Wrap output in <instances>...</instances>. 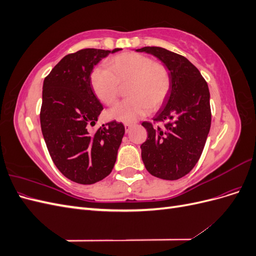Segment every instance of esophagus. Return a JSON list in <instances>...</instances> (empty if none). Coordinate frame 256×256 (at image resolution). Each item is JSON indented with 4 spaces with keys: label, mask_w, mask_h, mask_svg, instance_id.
<instances>
[{
    "label": "esophagus",
    "mask_w": 256,
    "mask_h": 256,
    "mask_svg": "<svg viewBox=\"0 0 256 256\" xmlns=\"http://www.w3.org/2000/svg\"><path fill=\"white\" fill-rule=\"evenodd\" d=\"M131 127H132V124H129V122H126V124H125V130H126V132H129V130L131 129Z\"/></svg>",
    "instance_id": "obj_1"
}]
</instances>
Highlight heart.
Instances as JSON below:
<instances>
[{
	"label": "heart",
	"instance_id": "obj_1",
	"mask_svg": "<svg viewBox=\"0 0 256 256\" xmlns=\"http://www.w3.org/2000/svg\"><path fill=\"white\" fill-rule=\"evenodd\" d=\"M106 65L108 69L94 68L90 76L92 90L100 102L113 106L120 88L128 84L129 98L108 112L110 118L131 124L164 104L171 90V76L166 65L136 52L118 54Z\"/></svg>",
	"mask_w": 256,
	"mask_h": 256
}]
</instances>
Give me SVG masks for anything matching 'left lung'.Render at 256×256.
<instances>
[{"mask_svg": "<svg viewBox=\"0 0 256 256\" xmlns=\"http://www.w3.org/2000/svg\"><path fill=\"white\" fill-rule=\"evenodd\" d=\"M159 58L170 72L171 90L154 122H166L164 127L143 122L147 130L141 145L147 171L161 180H176L194 168L202 154L212 124L208 85L198 69L180 54L160 47H144Z\"/></svg>", "mask_w": 256, "mask_h": 256, "instance_id": "obj_1", "label": "left lung"}]
</instances>
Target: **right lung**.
Listing matches in <instances>:
<instances>
[{
	"label": "right lung",
	"instance_id": "obj_1",
	"mask_svg": "<svg viewBox=\"0 0 256 256\" xmlns=\"http://www.w3.org/2000/svg\"><path fill=\"white\" fill-rule=\"evenodd\" d=\"M112 51L82 49L53 67L42 85L40 126L54 164L68 180L92 184L109 175L125 134L122 122H110L90 134L102 104L92 90V68Z\"/></svg>",
	"mask_w": 256,
	"mask_h": 256
}]
</instances>
